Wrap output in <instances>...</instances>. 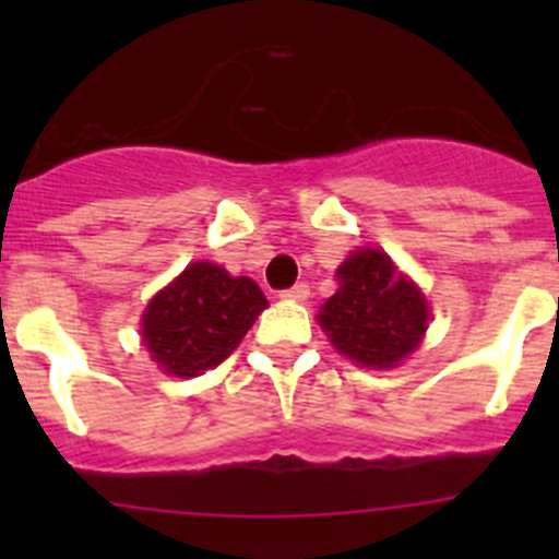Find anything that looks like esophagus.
Here are the masks:
<instances>
[{"label":"esophagus","mask_w":559,"mask_h":559,"mask_svg":"<svg viewBox=\"0 0 559 559\" xmlns=\"http://www.w3.org/2000/svg\"><path fill=\"white\" fill-rule=\"evenodd\" d=\"M308 296H310V288L305 283H299V285H294V288L283 290V294H280V299H283V302H305Z\"/></svg>","instance_id":"esophagus-1"}]
</instances>
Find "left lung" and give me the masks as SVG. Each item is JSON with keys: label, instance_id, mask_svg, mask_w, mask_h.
<instances>
[{"label": "left lung", "instance_id": "left-lung-1", "mask_svg": "<svg viewBox=\"0 0 559 559\" xmlns=\"http://www.w3.org/2000/svg\"><path fill=\"white\" fill-rule=\"evenodd\" d=\"M335 294L316 313L335 353L380 372L417 353L431 324V302L386 251L353 249L335 269Z\"/></svg>", "mask_w": 559, "mask_h": 559}]
</instances>
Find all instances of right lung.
Segmentation results:
<instances>
[{
  "label": "right lung",
  "mask_w": 559,
  "mask_h": 559,
  "mask_svg": "<svg viewBox=\"0 0 559 559\" xmlns=\"http://www.w3.org/2000/svg\"><path fill=\"white\" fill-rule=\"evenodd\" d=\"M265 308L269 299L254 280L195 260L147 299L142 347L170 378H199L240 347Z\"/></svg>",
  "instance_id": "right-lung-1"
}]
</instances>
